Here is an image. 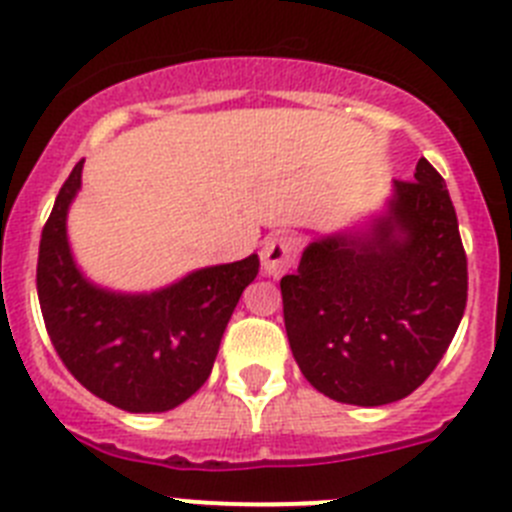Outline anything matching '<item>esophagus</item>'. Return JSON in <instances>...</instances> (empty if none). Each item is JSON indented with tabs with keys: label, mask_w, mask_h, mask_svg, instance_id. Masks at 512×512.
Returning a JSON list of instances; mask_svg holds the SVG:
<instances>
[{
	"label": "esophagus",
	"mask_w": 512,
	"mask_h": 512,
	"mask_svg": "<svg viewBox=\"0 0 512 512\" xmlns=\"http://www.w3.org/2000/svg\"><path fill=\"white\" fill-rule=\"evenodd\" d=\"M298 257V242L288 234H275L267 237L262 245V273L267 278H280L293 267Z\"/></svg>",
	"instance_id": "esophagus-1"
}]
</instances>
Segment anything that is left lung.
Instances as JSON below:
<instances>
[{
	"instance_id": "1",
	"label": "left lung",
	"mask_w": 512,
	"mask_h": 512,
	"mask_svg": "<svg viewBox=\"0 0 512 512\" xmlns=\"http://www.w3.org/2000/svg\"><path fill=\"white\" fill-rule=\"evenodd\" d=\"M416 181L359 224L311 239L280 280L290 352L336 403L411 395L444 357L467 306V255L444 178L426 158Z\"/></svg>"
}]
</instances>
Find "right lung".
<instances>
[{
	"instance_id": "1",
	"label": "right lung",
	"mask_w": 512,
	"mask_h": 512,
	"mask_svg": "<svg viewBox=\"0 0 512 512\" xmlns=\"http://www.w3.org/2000/svg\"><path fill=\"white\" fill-rule=\"evenodd\" d=\"M84 160L55 199L38 255V298L55 352L86 390L130 413H165L209 380L224 329L260 257L191 270L142 293L86 278L68 242Z\"/></svg>"
}]
</instances>
